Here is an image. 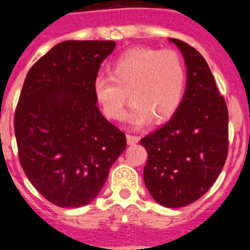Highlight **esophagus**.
I'll return each instance as SVG.
<instances>
[{
  "label": "esophagus",
  "mask_w": 250,
  "mask_h": 250,
  "mask_svg": "<svg viewBox=\"0 0 250 250\" xmlns=\"http://www.w3.org/2000/svg\"><path fill=\"white\" fill-rule=\"evenodd\" d=\"M127 142L128 145H136L139 142V137L138 136H133V134H127Z\"/></svg>",
  "instance_id": "esophagus-1"
}]
</instances>
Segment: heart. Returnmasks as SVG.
<instances>
[{"label": "heart", "mask_w": 250, "mask_h": 250, "mask_svg": "<svg viewBox=\"0 0 250 250\" xmlns=\"http://www.w3.org/2000/svg\"><path fill=\"white\" fill-rule=\"evenodd\" d=\"M186 83V64L177 51L133 48L112 62L111 75L94 78L93 94L109 120H125L130 98L129 120L133 125H146L150 120L163 123L178 111Z\"/></svg>", "instance_id": "obj_1"}]
</instances>
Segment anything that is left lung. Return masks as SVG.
Masks as SVG:
<instances>
[{"label":"left lung","mask_w":250,"mask_h":250,"mask_svg":"<svg viewBox=\"0 0 250 250\" xmlns=\"http://www.w3.org/2000/svg\"><path fill=\"white\" fill-rule=\"evenodd\" d=\"M187 66V88L178 111L141 139L148 153L145 183L157 203L181 208L206 194L228 156V108L203 56L170 38Z\"/></svg>","instance_id":"1"}]
</instances>
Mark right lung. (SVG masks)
I'll return each mask as SVG.
<instances>
[{
    "instance_id": "right-lung-1",
    "label": "right lung",
    "mask_w": 250,
    "mask_h": 250,
    "mask_svg": "<svg viewBox=\"0 0 250 250\" xmlns=\"http://www.w3.org/2000/svg\"><path fill=\"white\" fill-rule=\"evenodd\" d=\"M114 41H64L31 67L15 112L19 158L48 202L78 208L96 198L127 147L93 94L101 63Z\"/></svg>"
}]
</instances>
